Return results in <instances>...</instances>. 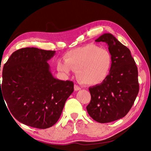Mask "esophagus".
Instances as JSON below:
<instances>
[{
    "label": "esophagus",
    "instance_id": "obj_1",
    "mask_svg": "<svg viewBox=\"0 0 151 151\" xmlns=\"http://www.w3.org/2000/svg\"><path fill=\"white\" fill-rule=\"evenodd\" d=\"M81 88H80V87L79 86H77V84H74V90L75 91H79V90H81Z\"/></svg>",
    "mask_w": 151,
    "mask_h": 151
}]
</instances>
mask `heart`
Wrapping results in <instances>:
<instances>
[{
	"label": "heart",
	"mask_w": 151,
	"mask_h": 151,
	"mask_svg": "<svg viewBox=\"0 0 151 151\" xmlns=\"http://www.w3.org/2000/svg\"><path fill=\"white\" fill-rule=\"evenodd\" d=\"M64 61L58 60V70L69 74L76 70V75L83 83L94 86L101 84L111 71L113 57L106 48H100L89 43L67 52L63 56Z\"/></svg>",
	"instance_id": "heart-1"
}]
</instances>
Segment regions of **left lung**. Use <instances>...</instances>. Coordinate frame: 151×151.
Listing matches in <instances>:
<instances>
[{"mask_svg": "<svg viewBox=\"0 0 151 151\" xmlns=\"http://www.w3.org/2000/svg\"><path fill=\"white\" fill-rule=\"evenodd\" d=\"M95 41L108 44L113 64L107 78L89 88L91 99L86 109L95 121L111 122L124 117L137 96V67L130 50L111 34L104 33Z\"/></svg>", "mask_w": 151, "mask_h": 151, "instance_id": "left-lung-1", "label": "left lung"}]
</instances>
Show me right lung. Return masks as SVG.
<instances>
[{
    "label": "right lung",
    "mask_w": 151,
    "mask_h": 151,
    "mask_svg": "<svg viewBox=\"0 0 151 151\" xmlns=\"http://www.w3.org/2000/svg\"><path fill=\"white\" fill-rule=\"evenodd\" d=\"M55 51L24 48L12 53L2 70V94L13 116L31 127L48 129L60 118L74 83L54 78L47 61Z\"/></svg>",
    "instance_id": "right-lung-1"
}]
</instances>
